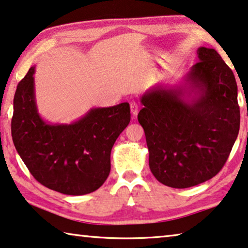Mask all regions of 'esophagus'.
<instances>
[{
  "label": "esophagus",
  "mask_w": 248,
  "mask_h": 248,
  "mask_svg": "<svg viewBox=\"0 0 248 248\" xmlns=\"http://www.w3.org/2000/svg\"><path fill=\"white\" fill-rule=\"evenodd\" d=\"M138 105H137L136 102H131L130 103V111H131V114L134 117H136L137 116V113H138Z\"/></svg>",
  "instance_id": "obj_1"
}]
</instances>
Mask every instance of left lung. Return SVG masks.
<instances>
[{"label": "left lung", "instance_id": "obj_1", "mask_svg": "<svg viewBox=\"0 0 248 248\" xmlns=\"http://www.w3.org/2000/svg\"><path fill=\"white\" fill-rule=\"evenodd\" d=\"M199 62L175 86L158 83L141 95L149 167L172 188L212 179L226 162L239 131L237 84L216 50L197 49Z\"/></svg>", "mask_w": 248, "mask_h": 248}]
</instances>
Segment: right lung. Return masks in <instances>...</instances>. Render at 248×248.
Returning a JSON list of instances; mask_svg holds the SVG:
<instances>
[{
	"mask_svg": "<svg viewBox=\"0 0 248 248\" xmlns=\"http://www.w3.org/2000/svg\"><path fill=\"white\" fill-rule=\"evenodd\" d=\"M35 65L17 84L11 124L17 154L40 184L64 195H86L108 178L110 154L130 123V107L123 102L91 108L71 124H51L39 113Z\"/></svg>",
	"mask_w": 248,
	"mask_h": 248,
	"instance_id": "obj_1",
	"label": "right lung"
}]
</instances>
